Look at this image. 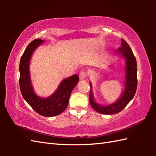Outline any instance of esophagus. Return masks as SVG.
Here are the masks:
<instances>
[{
  "mask_svg": "<svg viewBox=\"0 0 156 156\" xmlns=\"http://www.w3.org/2000/svg\"><path fill=\"white\" fill-rule=\"evenodd\" d=\"M87 72L84 71V70H82L80 72V79H84L87 78Z\"/></svg>",
  "mask_w": 156,
  "mask_h": 156,
  "instance_id": "34e87169",
  "label": "esophagus"
}]
</instances>
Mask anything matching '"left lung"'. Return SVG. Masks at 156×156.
Returning a JSON list of instances; mask_svg holds the SVG:
<instances>
[{"mask_svg": "<svg viewBox=\"0 0 156 156\" xmlns=\"http://www.w3.org/2000/svg\"><path fill=\"white\" fill-rule=\"evenodd\" d=\"M121 46L117 49V54H121L126 59V82L125 88L121 97L115 103L108 106H101L96 103L93 95L90 91L89 101L91 107L99 113L112 115L121 112L133 98L137 87V62L131 48L123 39H121ZM90 88L91 84L90 83Z\"/></svg>", "mask_w": 156, "mask_h": 156, "instance_id": "obj_1", "label": "left lung"}]
</instances>
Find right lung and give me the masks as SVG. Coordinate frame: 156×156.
Segmentation results:
<instances>
[{
    "instance_id": "right-lung-1",
    "label": "right lung",
    "mask_w": 156,
    "mask_h": 156,
    "mask_svg": "<svg viewBox=\"0 0 156 156\" xmlns=\"http://www.w3.org/2000/svg\"><path fill=\"white\" fill-rule=\"evenodd\" d=\"M43 43L36 39L28 45L21 56L19 64V87L23 97L38 114L44 117H54L61 114L67 107L71 92L78 82V76L73 75L62 82L55 93L47 98L36 95L31 84L29 64L32 53Z\"/></svg>"
}]
</instances>
